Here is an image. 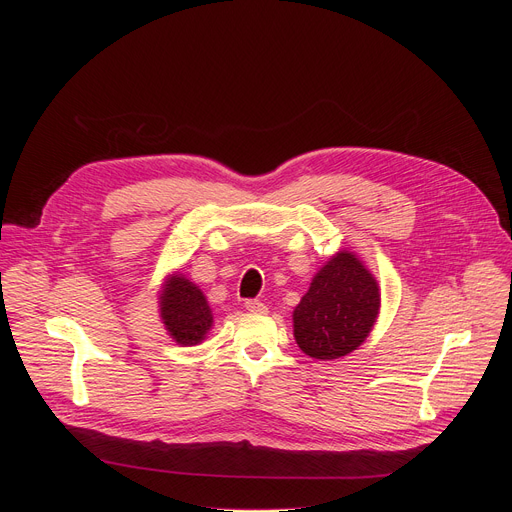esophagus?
<instances>
[{"label": "esophagus", "instance_id": "34e87169", "mask_svg": "<svg viewBox=\"0 0 512 512\" xmlns=\"http://www.w3.org/2000/svg\"><path fill=\"white\" fill-rule=\"evenodd\" d=\"M245 307H247V311H251V313H265V311H267V307H265L261 301H257V299L245 301Z\"/></svg>", "mask_w": 512, "mask_h": 512}]
</instances>
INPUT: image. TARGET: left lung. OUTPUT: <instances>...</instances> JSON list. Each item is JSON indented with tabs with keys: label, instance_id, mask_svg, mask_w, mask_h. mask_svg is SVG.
<instances>
[{
	"label": "left lung",
	"instance_id": "obj_1",
	"mask_svg": "<svg viewBox=\"0 0 512 512\" xmlns=\"http://www.w3.org/2000/svg\"><path fill=\"white\" fill-rule=\"evenodd\" d=\"M378 313V282L355 253L340 251L315 274L294 307V340L313 359H340L365 342Z\"/></svg>",
	"mask_w": 512,
	"mask_h": 512
}]
</instances>
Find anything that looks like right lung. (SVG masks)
Here are the masks:
<instances>
[{
    "instance_id": "obj_1",
    "label": "right lung",
    "mask_w": 512,
    "mask_h": 512,
    "mask_svg": "<svg viewBox=\"0 0 512 512\" xmlns=\"http://www.w3.org/2000/svg\"><path fill=\"white\" fill-rule=\"evenodd\" d=\"M159 317L172 340L182 346L201 344L213 326L205 294L182 274H172L159 294Z\"/></svg>"
}]
</instances>
